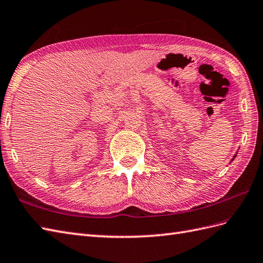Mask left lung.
<instances>
[{
    "label": "left lung",
    "mask_w": 263,
    "mask_h": 263,
    "mask_svg": "<svg viewBox=\"0 0 263 263\" xmlns=\"http://www.w3.org/2000/svg\"><path fill=\"white\" fill-rule=\"evenodd\" d=\"M235 157H237V156H234V157H233V159H234V158H235ZM233 159H232V161H233Z\"/></svg>",
    "instance_id": "obj_1"
}]
</instances>
